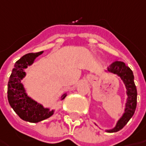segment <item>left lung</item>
<instances>
[{
  "label": "left lung",
  "mask_w": 146,
  "mask_h": 146,
  "mask_svg": "<svg viewBox=\"0 0 146 146\" xmlns=\"http://www.w3.org/2000/svg\"><path fill=\"white\" fill-rule=\"evenodd\" d=\"M107 73L115 74L123 81L126 88V103L125 108L122 116L119 117L115 126L111 129H105L107 132H116L121 130L126 124L128 123L131 117L133 116L136 108V99H137V91L134 82V75L132 71L126 64L121 61H116L113 63L108 68ZM96 125V123H95ZM97 126V125H96ZM98 127V126H97Z\"/></svg>",
  "instance_id": "8db88e82"
}]
</instances>
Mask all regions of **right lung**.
<instances>
[{
  "mask_svg": "<svg viewBox=\"0 0 146 146\" xmlns=\"http://www.w3.org/2000/svg\"><path fill=\"white\" fill-rule=\"evenodd\" d=\"M43 53H29L21 57L15 64V68L8 82V101L11 108L15 110L19 117L29 123H38L49 118L54 114L55 110L45 108L43 105L37 102L28 95L22 80L26 77L25 69L33 65L36 58ZM67 93H64L60 96L63 100L66 97Z\"/></svg>",
  "mask_w": 146,
  "mask_h": 146,
  "instance_id": "add662e5",
  "label": "right lung"
}]
</instances>
